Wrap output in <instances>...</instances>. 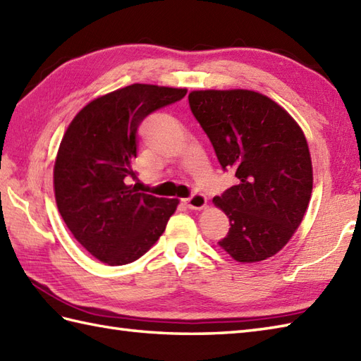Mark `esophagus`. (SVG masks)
Masks as SVG:
<instances>
[{
    "label": "esophagus",
    "mask_w": 361,
    "mask_h": 361,
    "mask_svg": "<svg viewBox=\"0 0 361 361\" xmlns=\"http://www.w3.org/2000/svg\"><path fill=\"white\" fill-rule=\"evenodd\" d=\"M185 204L188 206V208H190V209H203L204 206H206V197L203 195V194H198V192H195V194H192L190 197H188V198H185Z\"/></svg>",
    "instance_id": "esophagus-1"
}]
</instances>
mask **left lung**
<instances>
[{"instance_id":"1","label":"left lung","mask_w":361,"mask_h":361,"mask_svg":"<svg viewBox=\"0 0 361 361\" xmlns=\"http://www.w3.org/2000/svg\"><path fill=\"white\" fill-rule=\"evenodd\" d=\"M189 106L235 186L214 203L229 219L219 242L237 262H259L286 247L310 202L313 173L307 141L281 105L250 90H204Z\"/></svg>"}]
</instances>
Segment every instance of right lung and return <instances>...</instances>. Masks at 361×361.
<instances>
[{"label": "right lung", "mask_w": 361, "mask_h": 361, "mask_svg": "<svg viewBox=\"0 0 361 361\" xmlns=\"http://www.w3.org/2000/svg\"><path fill=\"white\" fill-rule=\"evenodd\" d=\"M186 93L133 83L83 106L63 135L54 164L57 208L75 240L104 264L140 259L176 209V198L137 192L127 181L136 178L137 127Z\"/></svg>", "instance_id": "add662e5"}]
</instances>
